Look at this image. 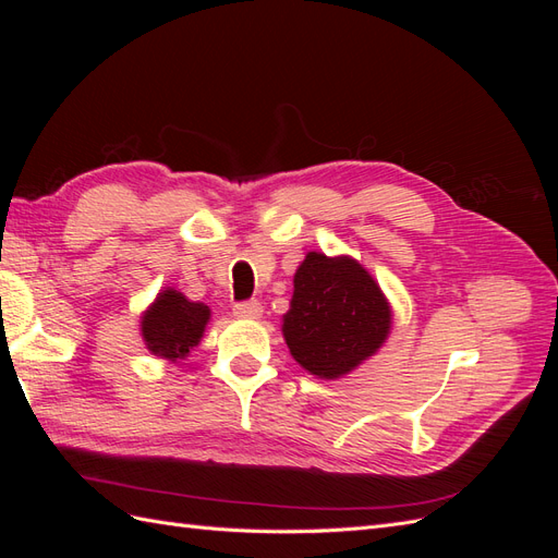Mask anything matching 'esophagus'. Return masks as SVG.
I'll return each instance as SVG.
<instances>
[{
    "label": "esophagus",
    "instance_id": "esophagus-1",
    "mask_svg": "<svg viewBox=\"0 0 558 558\" xmlns=\"http://www.w3.org/2000/svg\"><path fill=\"white\" fill-rule=\"evenodd\" d=\"M263 314V305L258 300H246L240 302V305H234V316L238 318H260Z\"/></svg>",
    "mask_w": 558,
    "mask_h": 558
}]
</instances>
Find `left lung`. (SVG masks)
<instances>
[{
	"label": "left lung",
	"instance_id": "left-lung-1",
	"mask_svg": "<svg viewBox=\"0 0 558 558\" xmlns=\"http://www.w3.org/2000/svg\"><path fill=\"white\" fill-rule=\"evenodd\" d=\"M391 316L379 283L359 260L310 251L293 277L281 330L310 375L340 379L384 344Z\"/></svg>",
	"mask_w": 558,
	"mask_h": 558
}]
</instances>
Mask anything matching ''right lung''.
Returning <instances> with one entry per match:
<instances>
[{
	"label": "right lung",
	"instance_id": "obj_1",
	"mask_svg": "<svg viewBox=\"0 0 558 558\" xmlns=\"http://www.w3.org/2000/svg\"><path fill=\"white\" fill-rule=\"evenodd\" d=\"M209 316L205 302H191L183 293L165 289L142 314L144 344L165 361L185 359L199 344Z\"/></svg>",
	"mask_w": 558,
	"mask_h": 558
}]
</instances>
